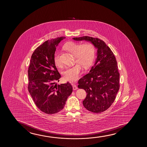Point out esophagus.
Instances as JSON below:
<instances>
[{"instance_id":"obj_1","label":"esophagus","mask_w":147,"mask_h":147,"mask_svg":"<svg viewBox=\"0 0 147 147\" xmlns=\"http://www.w3.org/2000/svg\"><path fill=\"white\" fill-rule=\"evenodd\" d=\"M73 90H77L78 89V87H77L76 85H73Z\"/></svg>"}]
</instances>
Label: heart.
I'll return each mask as SVG.
<instances>
[{
    "label": "heart",
    "instance_id": "heart-1",
    "mask_svg": "<svg viewBox=\"0 0 147 147\" xmlns=\"http://www.w3.org/2000/svg\"><path fill=\"white\" fill-rule=\"evenodd\" d=\"M64 48L75 55V61L81 65L84 68H88L92 64L95 56V49L91 42L81 43L70 42L65 45ZM55 64L58 67L62 66L60 60V55L56 52L54 56ZM82 69L79 65L67 67L64 71L63 75L67 80L73 82L77 80L82 73Z\"/></svg>",
    "mask_w": 147,
    "mask_h": 147
}]
</instances>
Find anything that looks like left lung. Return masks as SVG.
Here are the masks:
<instances>
[{
  "instance_id": "obj_1",
  "label": "left lung",
  "mask_w": 147,
  "mask_h": 147,
  "mask_svg": "<svg viewBox=\"0 0 147 147\" xmlns=\"http://www.w3.org/2000/svg\"><path fill=\"white\" fill-rule=\"evenodd\" d=\"M85 40L97 49V58L89 72L78 81L79 88L86 91L83 101L85 108L94 113H101L111 107L119 89V73L115 55L103 40L90 36L73 38Z\"/></svg>"
}]
</instances>
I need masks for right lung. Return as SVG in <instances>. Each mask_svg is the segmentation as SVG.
<instances>
[{
	"label": "right lung",
	"mask_w": 147,
	"mask_h": 147,
	"mask_svg": "<svg viewBox=\"0 0 147 147\" xmlns=\"http://www.w3.org/2000/svg\"><path fill=\"white\" fill-rule=\"evenodd\" d=\"M65 37L45 42L33 53L28 69V89L35 104L43 113L52 115L61 111L73 91L69 82L54 85L61 75L54 62L56 47Z\"/></svg>",
	"instance_id": "right-lung-1"
}]
</instances>
